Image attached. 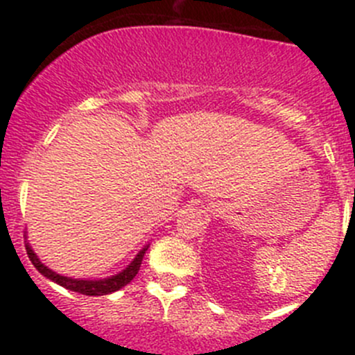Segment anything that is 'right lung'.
I'll use <instances>...</instances> for the list:
<instances>
[{
    "label": "right lung",
    "mask_w": 355,
    "mask_h": 355,
    "mask_svg": "<svg viewBox=\"0 0 355 355\" xmlns=\"http://www.w3.org/2000/svg\"><path fill=\"white\" fill-rule=\"evenodd\" d=\"M25 249H27L28 259L32 261V264L35 266V270H37L42 277H46L48 280L55 282V284L62 285V287L71 290V292H78V293H82V295L96 297V295H108V293L116 292V290H120L127 284H130V282L135 278V275L139 273V270H141L142 259H144L146 250L149 249V244L144 245L141 250H139L137 256L134 257V261H132V263L128 264L125 270H121L120 273L113 275V277L99 278V280H82V278L63 277V275L56 273V271L49 270L46 264H42L41 259L37 257V254L32 250V247L28 242L25 244Z\"/></svg>",
    "instance_id": "right-lung-1"
}]
</instances>
